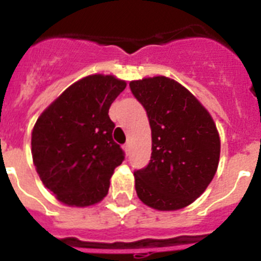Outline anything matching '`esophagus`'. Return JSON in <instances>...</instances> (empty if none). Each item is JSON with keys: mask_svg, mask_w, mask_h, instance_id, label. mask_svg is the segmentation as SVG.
Instances as JSON below:
<instances>
[{"mask_svg": "<svg viewBox=\"0 0 261 261\" xmlns=\"http://www.w3.org/2000/svg\"><path fill=\"white\" fill-rule=\"evenodd\" d=\"M124 150H125L126 155H129V151H130V144L129 142H126V144H124Z\"/></svg>", "mask_w": 261, "mask_h": 261, "instance_id": "1", "label": "esophagus"}]
</instances>
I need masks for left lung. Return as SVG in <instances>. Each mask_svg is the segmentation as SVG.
Returning a JSON list of instances; mask_svg holds the SVG:
<instances>
[{
  "mask_svg": "<svg viewBox=\"0 0 261 261\" xmlns=\"http://www.w3.org/2000/svg\"><path fill=\"white\" fill-rule=\"evenodd\" d=\"M130 91L151 128V156L135 170L136 192L158 211H176L209 186L220 161V136L209 112L180 84L167 77L132 81Z\"/></svg>",
  "mask_w": 261,
  "mask_h": 261,
  "instance_id": "obj_1",
  "label": "left lung"
}]
</instances>
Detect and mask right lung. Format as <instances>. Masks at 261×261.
<instances>
[{"mask_svg": "<svg viewBox=\"0 0 261 261\" xmlns=\"http://www.w3.org/2000/svg\"><path fill=\"white\" fill-rule=\"evenodd\" d=\"M125 86L112 75H89L66 89L36 121L34 165L64 204L87 206L107 195L114 170L125 158L112 138L108 110Z\"/></svg>", "mask_w": 261, "mask_h": 261, "instance_id": "1", "label": "right lung"}]
</instances>
